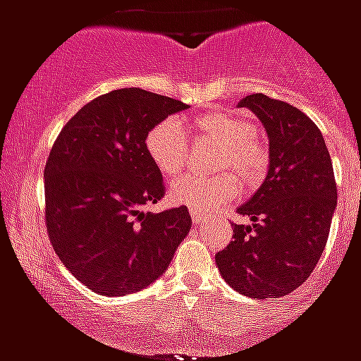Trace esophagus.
I'll return each mask as SVG.
<instances>
[{"label":"esophagus","mask_w":361,"mask_h":361,"mask_svg":"<svg viewBox=\"0 0 361 361\" xmlns=\"http://www.w3.org/2000/svg\"><path fill=\"white\" fill-rule=\"evenodd\" d=\"M189 214H191V219L195 225H198V223H202L204 219H206V214H202V212H198V209H189Z\"/></svg>","instance_id":"obj_1"}]
</instances>
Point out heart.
Returning a JSON list of instances; mask_svg holds the SVG:
<instances>
[{"mask_svg":"<svg viewBox=\"0 0 361 361\" xmlns=\"http://www.w3.org/2000/svg\"><path fill=\"white\" fill-rule=\"evenodd\" d=\"M197 138L219 144L214 166L232 170L241 183H255L268 166V152L258 140L257 129L245 118L228 112H206L183 120ZM178 120H163L146 135V152L164 176L180 174L189 157V138ZM236 178L221 174H185L172 183L170 195L176 202L198 212H209L226 204L236 195Z\"/></svg>","mask_w":361,"mask_h":361,"instance_id":"obj_1","label":"heart"}]
</instances>
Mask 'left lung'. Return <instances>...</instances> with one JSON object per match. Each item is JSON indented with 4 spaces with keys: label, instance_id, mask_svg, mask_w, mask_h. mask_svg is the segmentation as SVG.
Here are the masks:
<instances>
[{
    "label": "left lung",
    "instance_id": "8db88e82",
    "mask_svg": "<svg viewBox=\"0 0 361 361\" xmlns=\"http://www.w3.org/2000/svg\"><path fill=\"white\" fill-rule=\"evenodd\" d=\"M269 138L266 180L238 208L251 225H234V241L215 255L223 279L243 296L281 298L313 274L337 206L334 164L324 136L300 109L264 93L241 99Z\"/></svg>",
    "mask_w": 361,
    "mask_h": 361
}]
</instances>
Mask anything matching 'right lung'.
Here are the masks:
<instances>
[{"mask_svg":"<svg viewBox=\"0 0 361 361\" xmlns=\"http://www.w3.org/2000/svg\"><path fill=\"white\" fill-rule=\"evenodd\" d=\"M187 104L121 87L76 112L44 166V219L65 268L101 296H123L166 271L189 234L187 206L142 212L164 197L161 170L146 152L153 125Z\"/></svg>","mask_w":361,"mask_h":361,"instance_id":"obj_1","label":"right lung"}]
</instances>
